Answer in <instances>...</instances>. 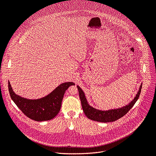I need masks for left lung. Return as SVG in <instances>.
Returning a JSON list of instances; mask_svg holds the SVG:
<instances>
[{
	"label": "left lung",
	"instance_id": "obj_1",
	"mask_svg": "<svg viewBox=\"0 0 156 156\" xmlns=\"http://www.w3.org/2000/svg\"><path fill=\"white\" fill-rule=\"evenodd\" d=\"M141 87L142 84H141L139 90L136 94V96L134 97L133 101H131L128 105L120 108H116V109L103 111L96 109V108L90 106L87 102L85 93L82 90V89L78 85H77L79 96L81 100V103H82V109L83 110V112L85 113V115L89 119L94 121L101 122H114L125 115L131 109L135 103L137 101L138 99L139 98L141 90Z\"/></svg>",
	"mask_w": 156,
	"mask_h": 156
}]
</instances>
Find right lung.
<instances>
[{"label":"right lung","instance_id":"add662e5","mask_svg":"<svg viewBox=\"0 0 156 156\" xmlns=\"http://www.w3.org/2000/svg\"><path fill=\"white\" fill-rule=\"evenodd\" d=\"M71 85H74V83H63L46 96L37 99H26L16 94L9 82L8 89L12 100L27 117L35 121L41 122L50 120L58 113L64 93Z\"/></svg>","mask_w":156,"mask_h":156}]
</instances>
